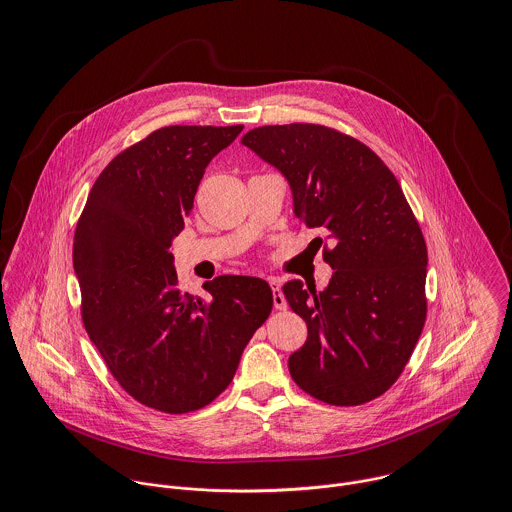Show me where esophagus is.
<instances>
[{"label": "esophagus", "mask_w": 512, "mask_h": 512, "mask_svg": "<svg viewBox=\"0 0 512 512\" xmlns=\"http://www.w3.org/2000/svg\"><path fill=\"white\" fill-rule=\"evenodd\" d=\"M270 288H272V297H274V307L276 309H286L288 303H286V297L280 290V282L276 278H270Z\"/></svg>", "instance_id": "obj_1"}]
</instances>
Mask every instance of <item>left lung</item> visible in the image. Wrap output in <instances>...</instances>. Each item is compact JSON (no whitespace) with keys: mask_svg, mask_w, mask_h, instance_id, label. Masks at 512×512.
<instances>
[{"mask_svg":"<svg viewBox=\"0 0 512 512\" xmlns=\"http://www.w3.org/2000/svg\"><path fill=\"white\" fill-rule=\"evenodd\" d=\"M242 144L288 179L295 217L333 242L323 292L301 280L282 288L307 323L288 361L295 384L333 406L378 398L410 361L428 309V248L400 183L370 147L327 126H262Z\"/></svg>","mask_w":512,"mask_h":512,"instance_id":"obj_1","label":"left lung"}]
</instances>
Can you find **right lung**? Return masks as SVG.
Masks as SVG:
<instances>
[{
    "instance_id": "obj_1",
    "label": "right lung",
    "mask_w": 512,
    "mask_h": 512,
    "mask_svg": "<svg viewBox=\"0 0 512 512\" xmlns=\"http://www.w3.org/2000/svg\"><path fill=\"white\" fill-rule=\"evenodd\" d=\"M242 128L151 132L106 165L76 224L84 329L120 386L159 412H193L224 392L274 305L270 286L252 276L207 282L211 301L181 293L173 266L171 242L205 169Z\"/></svg>"
}]
</instances>
